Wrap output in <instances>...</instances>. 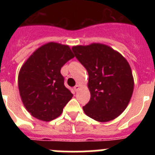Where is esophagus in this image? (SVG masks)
Listing matches in <instances>:
<instances>
[{"label":"esophagus","mask_w":155,"mask_h":155,"mask_svg":"<svg viewBox=\"0 0 155 155\" xmlns=\"http://www.w3.org/2000/svg\"><path fill=\"white\" fill-rule=\"evenodd\" d=\"M79 87H80V86H79V84H76V85L74 86V88L75 91H78V89H79Z\"/></svg>","instance_id":"1"}]
</instances>
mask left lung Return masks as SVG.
<instances>
[{"instance_id":"left-lung-1","label":"left lung","mask_w":155,"mask_h":155,"mask_svg":"<svg viewBox=\"0 0 155 155\" xmlns=\"http://www.w3.org/2000/svg\"><path fill=\"white\" fill-rule=\"evenodd\" d=\"M72 50L88 73L91 98L83 107L84 113L98 122L118 117L127 107L134 87L132 71L125 57L102 43L74 46Z\"/></svg>"}]
</instances>
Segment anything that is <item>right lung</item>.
Returning <instances> with one entry per match:
<instances>
[{
  "label": "right lung",
  "instance_id": "obj_1",
  "mask_svg": "<svg viewBox=\"0 0 155 155\" xmlns=\"http://www.w3.org/2000/svg\"><path fill=\"white\" fill-rule=\"evenodd\" d=\"M74 55L68 45L50 42L32 53L18 74V89L24 106L31 116L49 122L61 115L73 97L64 86L63 66Z\"/></svg>",
  "mask_w": 155,
  "mask_h": 155
}]
</instances>
